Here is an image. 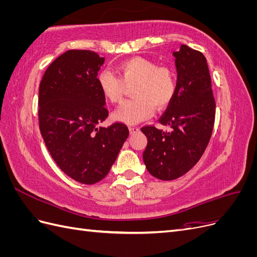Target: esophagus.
Listing matches in <instances>:
<instances>
[{
	"label": "esophagus",
	"instance_id": "1",
	"mask_svg": "<svg viewBox=\"0 0 257 257\" xmlns=\"http://www.w3.org/2000/svg\"><path fill=\"white\" fill-rule=\"evenodd\" d=\"M139 131H141V128H139L138 126H130L131 134H134V133H136V132H139Z\"/></svg>",
	"mask_w": 257,
	"mask_h": 257
}]
</instances>
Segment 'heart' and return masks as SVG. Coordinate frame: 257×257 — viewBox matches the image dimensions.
Masks as SVG:
<instances>
[{
  "label": "heart",
  "mask_w": 257,
  "mask_h": 257,
  "mask_svg": "<svg viewBox=\"0 0 257 257\" xmlns=\"http://www.w3.org/2000/svg\"><path fill=\"white\" fill-rule=\"evenodd\" d=\"M116 77L109 69H102L97 83L104 97L110 103H119L124 85L133 84L134 98L123 102L113 112V118L126 124H137L158 109L165 108L176 90V76L168 66H159L153 60L137 57L123 61L116 66Z\"/></svg>",
  "instance_id": "1"
}]
</instances>
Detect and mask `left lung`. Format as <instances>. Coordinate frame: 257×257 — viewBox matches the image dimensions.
Segmentation results:
<instances>
[{"label":"left lung","instance_id":"1","mask_svg":"<svg viewBox=\"0 0 257 257\" xmlns=\"http://www.w3.org/2000/svg\"><path fill=\"white\" fill-rule=\"evenodd\" d=\"M177 69L175 94L159 122L172 127L164 132L142 127L148 138L143 158L153 177L174 180L195 166L212 134L215 102L207 60L201 52L181 45L174 51Z\"/></svg>","mask_w":257,"mask_h":257}]
</instances>
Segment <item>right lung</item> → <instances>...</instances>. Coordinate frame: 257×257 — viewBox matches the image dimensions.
Listing matches in <instances>:
<instances>
[{"mask_svg":"<svg viewBox=\"0 0 257 257\" xmlns=\"http://www.w3.org/2000/svg\"><path fill=\"white\" fill-rule=\"evenodd\" d=\"M105 58L68 50L45 72L38 93V119L52 159L68 177L94 184L107 176L128 137L123 123L98 126L108 116L97 83Z\"/></svg>","mask_w":257,"mask_h":257,"instance_id":"obj_1","label":"right lung"}]
</instances>
